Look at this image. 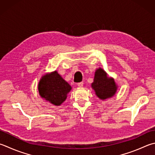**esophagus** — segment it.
Instances as JSON below:
<instances>
[{
  "label": "esophagus",
  "instance_id": "obj_1",
  "mask_svg": "<svg viewBox=\"0 0 155 155\" xmlns=\"http://www.w3.org/2000/svg\"><path fill=\"white\" fill-rule=\"evenodd\" d=\"M83 84H84L83 82H79V83H78V86L79 87H82L83 86Z\"/></svg>",
  "mask_w": 155,
  "mask_h": 155
}]
</instances>
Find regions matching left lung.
Here are the masks:
<instances>
[{
  "instance_id": "1",
  "label": "left lung",
  "mask_w": 155,
  "mask_h": 155,
  "mask_svg": "<svg viewBox=\"0 0 155 155\" xmlns=\"http://www.w3.org/2000/svg\"><path fill=\"white\" fill-rule=\"evenodd\" d=\"M92 87L95 91L96 96L101 100L112 97L117 90V86L114 79L108 77L107 73L101 68L97 69L95 71Z\"/></svg>"
}]
</instances>
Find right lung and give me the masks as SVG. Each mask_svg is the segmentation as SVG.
<instances>
[{
    "mask_svg": "<svg viewBox=\"0 0 155 155\" xmlns=\"http://www.w3.org/2000/svg\"><path fill=\"white\" fill-rule=\"evenodd\" d=\"M71 90V86L57 71L43 75L38 83L40 96L55 106H59L66 100Z\"/></svg>",
    "mask_w": 155,
    "mask_h": 155,
    "instance_id": "right-lung-1",
    "label": "right lung"
}]
</instances>
